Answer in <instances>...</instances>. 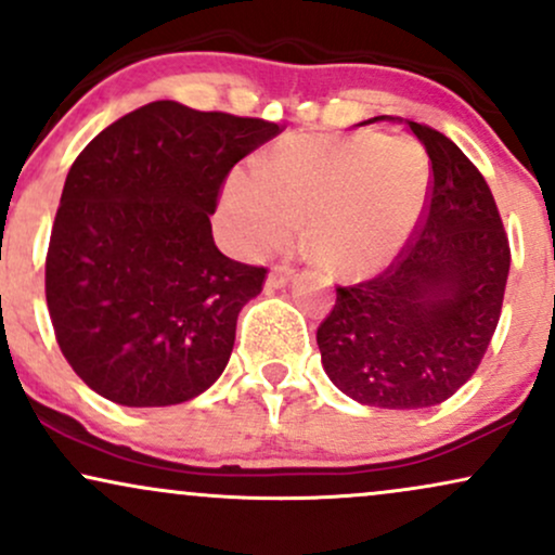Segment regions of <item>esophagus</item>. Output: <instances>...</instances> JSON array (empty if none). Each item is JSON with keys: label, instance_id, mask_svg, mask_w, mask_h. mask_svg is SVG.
<instances>
[{"label": "esophagus", "instance_id": "obj_1", "mask_svg": "<svg viewBox=\"0 0 555 555\" xmlns=\"http://www.w3.org/2000/svg\"><path fill=\"white\" fill-rule=\"evenodd\" d=\"M295 276V266L289 263H276L269 273V279H266V286L269 289H282V286L289 284V279Z\"/></svg>", "mask_w": 555, "mask_h": 555}]
</instances>
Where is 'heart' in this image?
<instances>
[{
    "label": "heart",
    "mask_w": 555,
    "mask_h": 555,
    "mask_svg": "<svg viewBox=\"0 0 555 555\" xmlns=\"http://www.w3.org/2000/svg\"><path fill=\"white\" fill-rule=\"evenodd\" d=\"M429 157L405 137H289L232 172L224 214L245 253L279 248L305 222L307 253L325 269L362 273L390 258L416 227Z\"/></svg>",
    "instance_id": "1"
}]
</instances>
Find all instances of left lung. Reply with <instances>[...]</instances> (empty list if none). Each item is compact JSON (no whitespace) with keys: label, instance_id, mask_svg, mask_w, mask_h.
I'll list each match as a JSON object with an SVG mask.
<instances>
[{"label":"left lung","instance_id":"left-lung-1","mask_svg":"<svg viewBox=\"0 0 555 555\" xmlns=\"http://www.w3.org/2000/svg\"><path fill=\"white\" fill-rule=\"evenodd\" d=\"M431 159L426 204L383 273L336 286L318 328L325 375L375 409H429L476 375L502 318L509 237L493 193L455 142L409 121Z\"/></svg>","mask_w":555,"mask_h":555}]
</instances>
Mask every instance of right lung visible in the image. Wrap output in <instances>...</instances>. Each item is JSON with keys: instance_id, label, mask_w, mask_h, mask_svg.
<instances>
[{"instance_id": "right-lung-1", "label": "right lung", "mask_w": 555, "mask_h": 555, "mask_svg": "<svg viewBox=\"0 0 555 555\" xmlns=\"http://www.w3.org/2000/svg\"><path fill=\"white\" fill-rule=\"evenodd\" d=\"M282 126L155 100L79 152L46 253L59 349L98 396L176 405L217 383L269 269L227 258L209 214Z\"/></svg>"}]
</instances>
